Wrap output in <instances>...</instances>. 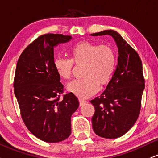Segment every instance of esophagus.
<instances>
[{"label":"esophagus","instance_id":"34e87169","mask_svg":"<svg viewBox=\"0 0 158 158\" xmlns=\"http://www.w3.org/2000/svg\"><path fill=\"white\" fill-rule=\"evenodd\" d=\"M87 103V101H84V100H82V99H79V106H80L86 104Z\"/></svg>","mask_w":158,"mask_h":158}]
</instances>
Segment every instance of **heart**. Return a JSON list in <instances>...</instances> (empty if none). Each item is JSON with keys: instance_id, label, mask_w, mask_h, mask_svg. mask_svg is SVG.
Returning <instances> with one entry per match:
<instances>
[{"instance_id": "obj_1", "label": "heart", "mask_w": 158, "mask_h": 158, "mask_svg": "<svg viewBox=\"0 0 158 158\" xmlns=\"http://www.w3.org/2000/svg\"><path fill=\"white\" fill-rule=\"evenodd\" d=\"M71 58L57 57L54 65L60 77L69 80L72 76L73 63L85 64L84 78L69 83L68 89L80 98H87L96 93L100 85L110 81L114 72L116 54L110 46L84 41L70 50Z\"/></svg>"}]
</instances>
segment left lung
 <instances>
[{
    "mask_svg": "<svg viewBox=\"0 0 158 158\" xmlns=\"http://www.w3.org/2000/svg\"><path fill=\"white\" fill-rule=\"evenodd\" d=\"M91 35H110L118 47V63L112 78L104 92L90 101L95 110L92 117L94 132L105 139H117L133 126L140 114L145 87L142 63L137 52L117 32L106 30Z\"/></svg>",
    "mask_w": 158,
    "mask_h": 158,
    "instance_id": "8db88e82",
    "label": "left lung"
}]
</instances>
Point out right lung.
<instances>
[{
  "label": "right lung",
  "instance_id": "add662e5",
  "mask_svg": "<svg viewBox=\"0 0 158 158\" xmlns=\"http://www.w3.org/2000/svg\"><path fill=\"white\" fill-rule=\"evenodd\" d=\"M71 39L63 34L40 35L24 49L16 67L14 90L22 119L32 134L47 143L71 135V115L79 105L74 94H63L54 65V47Z\"/></svg>",
  "mask_w": 158,
  "mask_h": 158
}]
</instances>
